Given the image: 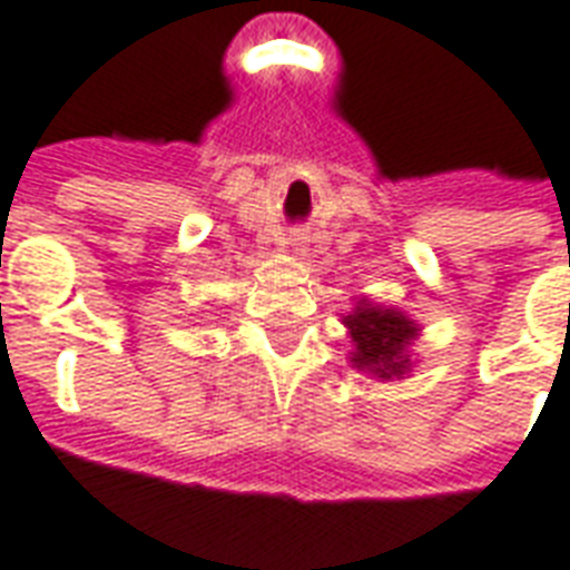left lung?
<instances>
[{"label": "left lung", "instance_id": "left-lung-1", "mask_svg": "<svg viewBox=\"0 0 570 570\" xmlns=\"http://www.w3.org/2000/svg\"><path fill=\"white\" fill-rule=\"evenodd\" d=\"M347 333L354 342L351 363L360 372H370L375 379H403L409 372V345L419 335V323L403 311L372 305L370 298H360L357 308L345 317Z\"/></svg>", "mask_w": 570, "mask_h": 570}]
</instances>
